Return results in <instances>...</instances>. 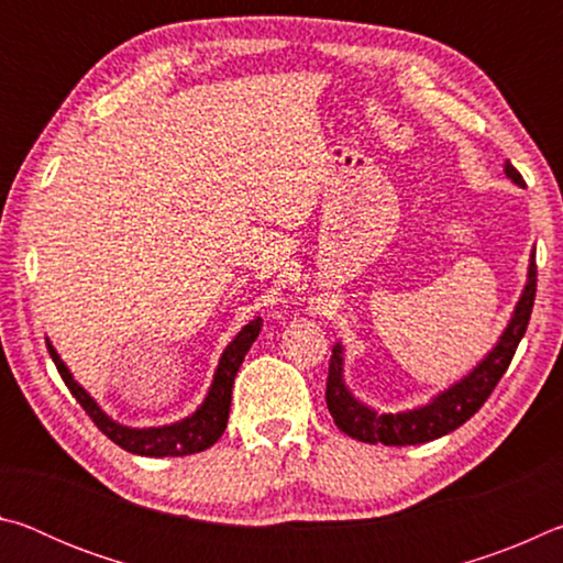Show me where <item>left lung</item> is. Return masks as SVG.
<instances>
[{"instance_id": "left-lung-1", "label": "left lung", "mask_w": 563, "mask_h": 563, "mask_svg": "<svg viewBox=\"0 0 563 563\" xmlns=\"http://www.w3.org/2000/svg\"><path fill=\"white\" fill-rule=\"evenodd\" d=\"M507 176L521 184V174L511 164H507ZM533 298H537V261H533L531 255L527 288H523L521 300L517 305V310H514L509 328L504 330L499 345L482 360L479 367H474V373L470 377H464L462 383L446 389V393L432 399L430 405L412 409V412L377 415L375 409L357 402V399L347 393L345 383H342V347L335 345L330 355L325 389L328 409L332 419H335V424L342 432L355 437L360 442H383L387 446L422 444L454 432L456 427H462L474 412H479V407L487 402L501 375L507 373L514 352H517L523 332H527Z\"/></svg>"}]
</instances>
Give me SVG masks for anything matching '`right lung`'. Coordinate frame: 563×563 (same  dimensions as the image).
Instances as JSON below:
<instances>
[{
	"label": "right lung",
	"instance_id": "add662e5",
	"mask_svg": "<svg viewBox=\"0 0 563 563\" xmlns=\"http://www.w3.org/2000/svg\"><path fill=\"white\" fill-rule=\"evenodd\" d=\"M258 332H261V318L251 320L241 332H238L235 340L225 347L221 362H218V369H216L213 385L208 389V397L194 415L186 417L184 422H176L168 427H148V430H131V427H123L119 422H113L109 415H103L101 407L93 402L87 389L71 377V373L66 369L62 357L56 355V350L52 347L49 340H46V347H49L54 365L59 369L64 385L69 387V393L76 397V402L84 407V412L91 417V422L97 424L113 444H119L121 450H126L131 454H141V456H186V454L203 452L221 440V434L225 432V424H228V412H231L233 379L238 375V367H241L245 352L251 350L255 338H258Z\"/></svg>",
	"mask_w": 563,
	"mask_h": 563
}]
</instances>
